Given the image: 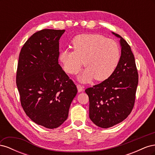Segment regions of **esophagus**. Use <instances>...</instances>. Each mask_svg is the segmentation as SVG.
Listing matches in <instances>:
<instances>
[{"instance_id": "34e87169", "label": "esophagus", "mask_w": 155, "mask_h": 155, "mask_svg": "<svg viewBox=\"0 0 155 155\" xmlns=\"http://www.w3.org/2000/svg\"><path fill=\"white\" fill-rule=\"evenodd\" d=\"M77 88H78V91L79 92H81L83 91V87L81 86L80 85H78Z\"/></svg>"}]
</instances>
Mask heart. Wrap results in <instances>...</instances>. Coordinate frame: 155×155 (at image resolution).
Returning <instances> with one entry per match:
<instances>
[{
  "instance_id": "obj_1",
  "label": "heart",
  "mask_w": 155,
  "mask_h": 155,
  "mask_svg": "<svg viewBox=\"0 0 155 155\" xmlns=\"http://www.w3.org/2000/svg\"><path fill=\"white\" fill-rule=\"evenodd\" d=\"M74 51L60 52L59 59L65 72L77 73L83 64L86 67L78 79L87 83L95 78L104 81L113 74L120 59V50L114 40L98 34H81L72 41Z\"/></svg>"
}]
</instances>
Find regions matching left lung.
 <instances>
[{
  "label": "left lung",
  "instance_id": "1",
  "mask_svg": "<svg viewBox=\"0 0 155 155\" xmlns=\"http://www.w3.org/2000/svg\"><path fill=\"white\" fill-rule=\"evenodd\" d=\"M120 61L111 76L98 85L88 88L89 118L101 128H109L127 118L133 110L138 74L130 46L120 35Z\"/></svg>",
  "mask_w": 155,
  "mask_h": 155
}]
</instances>
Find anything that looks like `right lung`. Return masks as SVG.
Listing matches in <instances>:
<instances>
[{
	"mask_svg": "<svg viewBox=\"0 0 155 155\" xmlns=\"http://www.w3.org/2000/svg\"><path fill=\"white\" fill-rule=\"evenodd\" d=\"M64 30L33 34L21 50L16 83L21 105L35 124L48 129L62 125L77 87L58 62L59 41Z\"/></svg>",
	"mask_w": 155,
	"mask_h": 155,
	"instance_id": "add662e5",
	"label": "right lung"
}]
</instances>
